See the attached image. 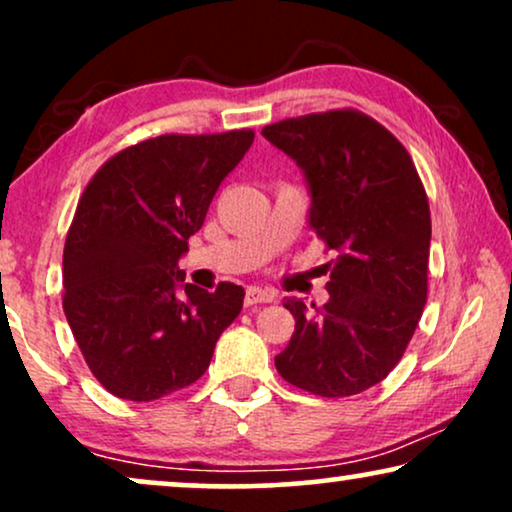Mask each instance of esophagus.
<instances>
[{"mask_svg": "<svg viewBox=\"0 0 512 512\" xmlns=\"http://www.w3.org/2000/svg\"><path fill=\"white\" fill-rule=\"evenodd\" d=\"M275 300V291L270 289H258V286H249L247 296H244V305H258V303H272Z\"/></svg>", "mask_w": 512, "mask_h": 512, "instance_id": "obj_1", "label": "esophagus"}]
</instances>
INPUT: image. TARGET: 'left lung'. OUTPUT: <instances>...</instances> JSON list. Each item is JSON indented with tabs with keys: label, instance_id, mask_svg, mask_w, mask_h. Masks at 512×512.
Returning <instances> with one entry per match:
<instances>
[{
	"label": "left lung",
	"instance_id": "left-lung-1",
	"mask_svg": "<svg viewBox=\"0 0 512 512\" xmlns=\"http://www.w3.org/2000/svg\"><path fill=\"white\" fill-rule=\"evenodd\" d=\"M296 160L310 193L307 223L335 251L328 303L284 298L296 319L277 373L310 394H361L387 377L426 305L431 214L408 151L352 109L265 125Z\"/></svg>",
	"mask_w": 512,
	"mask_h": 512
}]
</instances>
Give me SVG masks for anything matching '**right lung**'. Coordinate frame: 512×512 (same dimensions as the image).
<instances>
[{
    "label": "right lung",
    "mask_w": 512,
    "mask_h": 512,
    "mask_svg": "<svg viewBox=\"0 0 512 512\" xmlns=\"http://www.w3.org/2000/svg\"><path fill=\"white\" fill-rule=\"evenodd\" d=\"M251 142V130L146 139L83 191L62 256V307L109 394L149 403L193 384L240 314L242 286L186 284L179 258Z\"/></svg>",
    "instance_id": "1"
}]
</instances>
